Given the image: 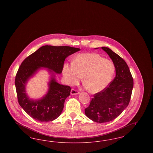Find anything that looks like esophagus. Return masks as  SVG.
<instances>
[{
	"label": "esophagus",
	"instance_id": "1",
	"mask_svg": "<svg viewBox=\"0 0 153 153\" xmlns=\"http://www.w3.org/2000/svg\"><path fill=\"white\" fill-rule=\"evenodd\" d=\"M79 94V92L74 89H72L71 91V94L72 95H78Z\"/></svg>",
	"mask_w": 153,
	"mask_h": 153
}]
</instances>
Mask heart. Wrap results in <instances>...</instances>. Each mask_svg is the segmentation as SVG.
<instances>
[{
    "label": "heart",
    "mask_w": 153,
    "mask_h": 153,
    "mask_svg": "<svg viewBox=\"0 0 153 153\" xmlns=\"http://www.w3.org/2000/svg\"><path fill=\"white\" fill-rule=\"evenodd\" d=\"M115 71L114 64L96 53H81L71 64H64L62 73L66 82L77 84L82 76L84 85L92 93H97L107 87Z\"/></svg>",
    "instance_id": "heart-1"
}]
</instances>
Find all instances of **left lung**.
Instances as JSON below:
<instances>
[{"label":"left lung","instance_id":"left-lung-1","mask_svg":"<svg viewBox=\"0 0 153 153\" xmlns=\"http://www.w3.org/2000/svg\"><path fill=\"white\" fill-rule=\"evenodd\" d=\"M102 49L112 60L116 76L109 87L94 95L89 105L85 109L86 116L99 123L112 121L122 113L130 102L134 85L133 78L126 61L108 48Z\"/></svg>","mask_w":153,"mask_h":153}]
</instances>
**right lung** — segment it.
Instances as JSON below:
<instances>
[{
  "label": "right lung",
  "instance_id": "1",
  "mask_svg": "<svg viewBox=\"0 0 153 153\" xmlns=\"http://www.w3.org/2000/svg\"><path fill=\"white\" fill-rule=\"evenodd\" d=\"M80 50L71 46L45 45L24 59L16 74L15 85L18 102L29 116L39 122H48L61 115L71 88L58 83L53 72L62 73L65 58ZM41 67L49 68L52 74L48 93L39 100H30L25 92V85Z\"/></svg>",
  "mask_w": 153,
  "mask_h": 153
}]
</instances>
